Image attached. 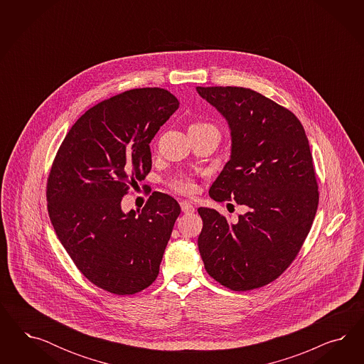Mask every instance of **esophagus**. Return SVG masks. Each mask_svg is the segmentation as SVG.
Here are the masks:
<instances>
[{
	"mask_svg": "<svg viewBox=\"0 0 364 364\" xmlns=\"http://www.w3.org/2000/svg\"><path fill=\"white\" fill-rule=\"evenodd\" d=\"M180 207H181V210L184 213H193L195 212V207L191 203H188V201H181Z\"/></svg>",
	"mask_w": 364,
	"mask_h": 364,
	"instance_id": "esophagus-1",
	"label": "esophagus"
}]
</instances>
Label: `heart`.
I'll return each mask as SVG.
<instances>
[{
	"label": "heart",
	"instance_id": "b5f03b06",
	"mask_svg": "<svg viewBox=\"0 0 364 364\" xmlns=\"http://www.w3.org/2000/svg\"><path fill=\"white\" fill-rule=\"evenodd\" d=\"M204 125H210V124H204V122H195L191 125V128H198V127H204ZM171 187L173 188L180 193H192L195 189L193 181L187 176H178L172 180Z\"/></svg>",
	"mask_w": 364,
	"mask_h": 364
}]
</instances>
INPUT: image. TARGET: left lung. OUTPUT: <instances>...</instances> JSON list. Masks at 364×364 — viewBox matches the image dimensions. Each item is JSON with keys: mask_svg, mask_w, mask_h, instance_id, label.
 <instances>
[{"mask_svg": "<svg viewBox=\"0 0 364 364\" xmlns=\"http://www.w3.org/2000/svg\"><path fill=\"white\" fill-rule=\"evenodd\" d=\"M231 131V156L210 188L248 210L228 223L198 208V251L216 282L233 291L265 286L296 257L315 219L319 193L309 139L298 117L252 89L196 88Z\"/></svg>", "mask_w": 364, "mask_h": 364, "instance_id": "left-lung-1", "label": "left lung"}]
</instances>
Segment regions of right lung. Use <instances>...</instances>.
Returning a JSON list of instances; mask_svg holds the SVG:
<instances>
[{
    "label": "right lung",
    "mask_w": 364,
    "mask_h": 364,
    "mask_svg": "<svg viewBox=\"0 0 364 364\" xmlns=\"http://www.w3.org/2000/svg\"><path fill=\"white\" fill-rule=\"evenodd\" d=\"M166 89H132L87 110L61 144L48 178L55 233L82 275L116 295L151 286L180 205L154 192L141 210L122 200L152 168L149 143L176 112Z\"/></svg>",
    "instance_id": "1"
}]
</instances>
